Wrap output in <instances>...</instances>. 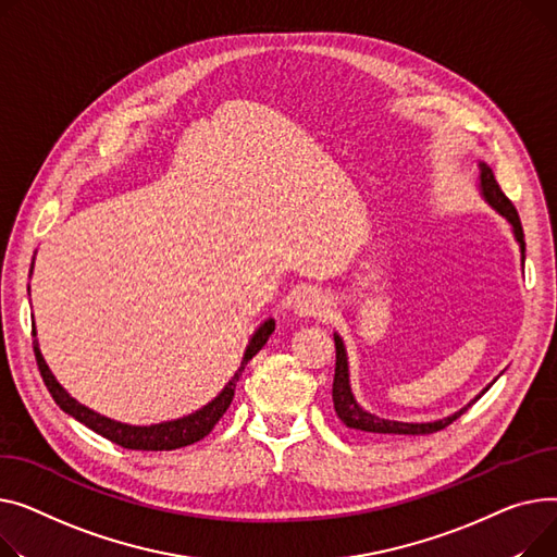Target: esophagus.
Instances as JSON below:
<instances>
[{
	"instance_id": "esophagus-1",
	"label": "esophagus",
	"mask_w": 557,
	"mask_h": 557,
	"mask_svg": "<svg viewBox=\"0 0 557 557\" xmlns=\"http://www.w3.org/2000/svg\"><path fill=\"white\" fill-rule=\"evenodd\" d=\"M292 308L297 317H323L331 310V301L323 292L308 287V289L299 292V297L294 299Z\"/></svg>"
}]
</instances>
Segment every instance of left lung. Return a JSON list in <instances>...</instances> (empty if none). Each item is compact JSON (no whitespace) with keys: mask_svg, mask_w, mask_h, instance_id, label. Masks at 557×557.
Listing matches in <instances>:
<instances>
[{"mask_svg":"<svg viewBox=\"0 0 557 557\" xmlns=\"http://www.w3.org/2000/svg\"><path fill=\"white\" fill-rule=\"evenodd\" d=\"M479 190L483 195V200L493 207L497 213H502L510 226L515 240L519 243L521 249V263H524V251H527V243H524V228H521L517 209L512 207V202L506 198L504 190L499 188L493 169L487 163L479 161ZM335 348H337V359H335V380H333V403H335V411L339 416V420L346 424V428L355 430V432H371V434H409V436H422V434H434L445 430L447 424H451L456 418L463 416L483 394L490 388L485 386L481 391V396H476L468 407L459 409L456 413L434 420V422H400V420H386L380 418L375 413H369L367 409H362L357 405L352 391H350V380H348V357H346V346L342 342V337L335 333Z\"/></svg>","mask_w":557,"mask_h":557,"instance_id":"left-lung-1","label":"left lung"}]
</instances>
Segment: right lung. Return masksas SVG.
Masks as SVG:
<instances>
[{
    "instance_id": "right-lung-1",
    "label": "right lung",
    "mask_w": 557,
    "mask_h": 557,
    "mask_svg": "<svg viewBox=\"0 0 557 557\" xmlns=\"http://www.w3.org/2000/svg\"><path fill=\"white\" fill-rule=\"evenodd\" d=\"M274 333V319H268L265 323L258 325V331L251 335L249 346L245 350V357L240 362V369L234 373V377L226 382V386L220 391V394L205 405L200 411H195L190 416L177 418V420H169V422H159V424H148V428H137V424H125V422H116L112 418H106L101 413L91 411L89 407L81 405L78 400H74L67 391L60 386V382L53 377V373L49 371L45 357L38 348V339L33 350H36V359H38V369L40 375L49 388L51 398L55 400V405L64 411L70 413L72 418H76L78 422H83L85 428L94 430L96 434H101L103 438L125 447V449H144V451H169V449H177V447H186L202 441L213 428L215 422L224 416V411L228 409L234 400V391H236V382L243 375L245 367L249 359L263 348L270 339V335ZM36 335V331H33Z\"/></svg>"
}]
</instances>
